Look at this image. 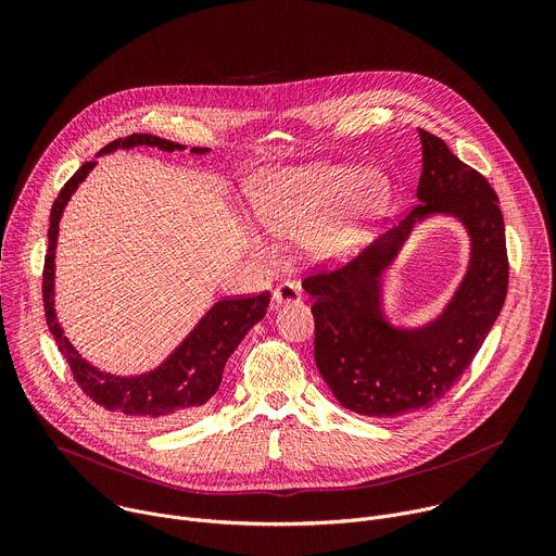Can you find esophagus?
Returning a JSON list of instances; mask_svg holds the SVG:
<instances>
[{"instance_id":"34e87169","label":"esophagus","mask_w":556,"mask_h":556,"mask_svg":"<svg viewBox=\"0 0 556 556\" xmlns=\"http://www.w3.org/2000/svg\"><path fill=\"white\" fill-rule=\"evenodd\" d=\"M273 301L275 305H288V303H299L301 301V290L296 283L283 281L273 290Z\"/></svg>"}]
</instances>
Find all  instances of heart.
<instances>
[{
    "label": "heart",
    "mask_w": 556,
    "mask_h": 556,
    "mask_svg": "<svg viewBox=\"0 0 556 556\" xmlns=\"http://www.w3.org/2000/svg\"><path fill=\"white\" fill-rule=\"evenodd\" d=\"M393 200L387 174L363 165H296L262 174L251 189L260 224L288 240L305 235V251L324 264L358 253ZM255 249L264 251L260 240Z\"/></svg>",
    "instance_id": "heart-1"
}]
</instances>
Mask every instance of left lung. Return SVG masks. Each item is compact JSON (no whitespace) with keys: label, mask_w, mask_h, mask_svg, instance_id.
Returning a JSON list of instances; mask_svg holds the SVG:
<instances>
[{"label":"left lung","mask_w":556,"mask_h":556,"mask_svg":"<svg viewBox=\"0 0 556 556\" xmlns=\"http://www.w3.org/2000/svg\"><path fill=\"white\" fill-rule=\"evenodd\" d=\"M422 174L412 213L356 260L303 279L314 299V363L350 412L393 418L431 407L457 382L495 326L508 290L500 200L446 142L418 129ZM444 214L469 235V266L443 312L422 327H395L381 305V275L413 228Z\"/></svg>","instance_id":"obj_1"}]
</instances>
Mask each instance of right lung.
Masks as SVG:
<instances>
[{"label":"right lung","mask_w":556,"mask_h":556,"mask_svg":"<svg viewBox=\"0 0 556 556\" xmlns=\"http://www.w3.org/2000/svg\"><path fill=\"white\" fill-rule=\"evenodd\" d=\"M155 147L163 151H182L185 144L157 138L151 134H131L103 147L97 155L112 153L116 149ZM191 153H208V149L193 147ZM97 167V161L86 163L59 191V198L50 211L48 228V255L43 266V307L46 321L56 341L59 352L67 361L74 380L90 399L125 416L151 420L157 425H180L195 418L204 405L213 399L222 382V371L228 356L242 343L249 330L260 324L270 303V294L262 292L247 299H222L202 316L198 326L182 339V343L155 369L138 376H116L101 371L88 363L63 334L54 312V251L59 240V222L72 193L78 189L88 174Z\"/></svg>","instance_id":"1"}]
</instances>
